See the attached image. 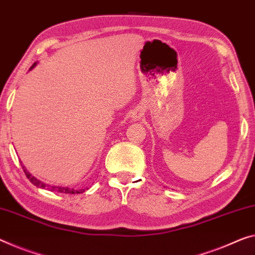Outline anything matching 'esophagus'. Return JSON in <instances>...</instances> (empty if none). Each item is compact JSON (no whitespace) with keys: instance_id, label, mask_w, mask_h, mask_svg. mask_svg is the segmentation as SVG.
Instances as JSON below:
<instances>
[{"instance_id":"esophagus-1","label":"esophagus","mask_w":255,"mask_h":255,"mask_svg":"<svg viewBox=\"0 0 255 255\" xmlns=\"http://www.w3.org/2000/svg\"><path fill=\"white\" fill-rule=\"evenodd\" d=\"M141 117H142V113L139 112V111H135L132 115L133 120H139V119H141Z\"/></svg>"}]
</instances>
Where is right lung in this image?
Instances as JSON below:
<instances>
[{
	"label": "right lung",
	"instance_id": "obj_1",
	"mask_svg": "<svg viewBox=\"0 0 255 255\" xmlns=\"http://www.w3.org/2000/svg\"><path fill=\"white\" fill-rule=\"evenodd\" d=\"M35 66H36V62L32 66V67L29 68V70H32ZM21 163V162H20ZM21 166H22V170L23 172H25L26 177L29 179V181L33 183L34 186H36L37 188H42V189H46V190H50V191H54V193H61V194H81L83 193V191H85V189H80V190H75L74 188H69V187H61V186H51V185H48V183H44L42 182L41 180H38L34 177V175H32L29 173L28 171H27V168L22 165L21 163ZM88 189V188H87Z\"/></svg>",
	"mask_w": 255,
	"mask_h": 255
}]
</instances>
